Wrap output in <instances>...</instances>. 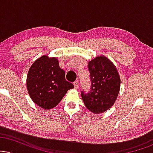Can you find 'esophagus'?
Listing matches in <instances>:
<instances>
[{
    "label": "esophagus",
    "instance_id": "esophagus-1",
    "mask_svg": "<svg viewBox=\"0 0 153 153\" xmlns=\"http://www.w3.org/2000/svg\"><path fill=\"white\" fill-rule=\"evenodd\" d=\"M74 86H75V88L77 89L78 88V81H75L74 82Z\"/></svg>",
    "mask_w": 153,
    "mask_h": 153
}]
</instances>
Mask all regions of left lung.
I'll list each match as a JSON object with an SVG mask.
<instances>
[{"instance_id": "8db88e82", "label": "left lung", "mask_w": 153, "mask_h": 153, "mask_svg": "<svg viewBox=\"0 0 153 153\" xmlns=\"http://www.w3.org/2000/svg\"><path fill=\"white\" fill-rule=\"evenodd\" d=\"M91 88L81 92L86 108L94 114H101L114 105L120 90V77L113 62L105 56H98L89 61Z\"/></svg>"}]
</instances>
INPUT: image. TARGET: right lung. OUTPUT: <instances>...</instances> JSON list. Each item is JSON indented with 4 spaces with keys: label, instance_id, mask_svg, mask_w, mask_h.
Wrapping results in <instances>:
<instances>
[{
    "label": "right lung",
    "instance_id": "1",
    "mask_svg": "<svg viewBox=\"0 0 153 153\" xmlns=\"http://www.w3.org/2000/svg\"><path fill=\"white\" fill-rule=\"evenodd\" d=\"M26 87L36 105L44 109H51L74 85L65 80V72L59 68L58 59L43 55L29 68Z\"/></svg>",
    "mask_w": 153,
    "mask_h": 153
}]
</instances>
